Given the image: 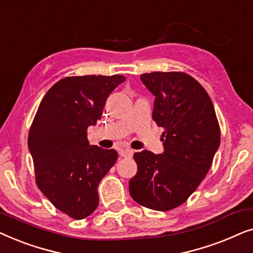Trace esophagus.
<instances>
[{
  "label": "esophagus",
  "instance_id": "obj_1",
  "mask_svg": "<svg viewBox=\"0 0 253 253\" xmlns=\"http://www.w3.org/2000/svg\"><path fill=\"white\" fill-rule=\"evenodd\" d=\"M120 155L123 158H131L133 155V151L130 148H121Z\"/></svg>",
  "mask_w": 253,
  "mask_h": 253
}]
</instances>
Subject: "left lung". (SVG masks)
<instances>
[{
	"label": "left lung",
	"mask_w": 253,
	"mask_h": 253,
	"mask_svg": "<svg viewBox=\"0 0 253 253\" xmlns=\"http://www.w3.org/2000/svg\"><path fill=\"white\" fill-rule=\"evenodd\" d=\"M141 82L155 96L153 120L164 127V153H134V202L154 211L182 205L205 178L220 146V126L205 88L184 72H151Z\"/></svg>",
	"instance_id": "8db88e82"
}]
</instances>
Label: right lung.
<instances>
[{
    "mask_svg": "<svg viewBox=\"0 0 253 253\" xmlns=\"http://www.w3.org/2000/svg\"><path fill=\"white\" fill-rule=\"evenodd\" d=\"M121 75L75 76L58 81L41 100L29 132L36 182L50 203L76 220L99 205L98 186L117 152L89 145L87 127L101 119Z\"/></svg>",
    "mask_w": 253,
    "mask_h": 253,
    "instance_id": "add662e5",
    "label": "right lung"
}]
</instances>
